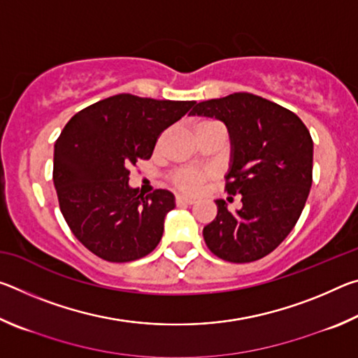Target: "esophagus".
<instances>
[{
    "mask_svg": "<svg viewBox=\"0 0 358 358\" xmlns=\"http://www.w3.org/2000/svg\"><path fill=\"white\" fill-rule=\"evenodd\" d=\"M175 202H177V205H192L194 199L185 197V196H177V197H175Z\"/></svg>",
    "mask_w": 358,
    "mask_h": 358,
    "instance_id": "obj_1",
    "label": "esophagus"
}]
</instances>
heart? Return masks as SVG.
<instances>
[{
  "label": "heart",
  "instance_id": "obj_1",
  "mask_svg": "<svg viewBox=\"0 0 358 358\" xmlns=\"http://www.w3.org/2000/svg\"><path fill=\"white\" fill-rule=\"evenodd\" d=\"M201 124H220L217 121H203ZM210 173L207 171H197V169H180L173 172L172 183L178 189L185 192H196L205 181L208 180Z\"/></svg>",
  "mask_w": 358,
  "mask_h": 358
}]
</instances>
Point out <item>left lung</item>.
Wrapping results in <instances>:
<instances>
[{
  "mask_svg": "<svg viewBox=\"0 0 358 358\" xmlns=\"http://www.w3.org/2000/svg\"><path fill=\"white\" fill-rule=\"evenodd\" d=\"M191 115L221 120L232 143L226 192L241 196L235 213L216 201L203 227L208 250L234 264L265 257L290 234L313 183V138L289 108L251 93H234L194 106Z\"/></svg>",
  "mask_w": 358,
  "mask_h": 358,
  "instance_id": "8db88e82",
  "label": "left lung"
}]
</instances>
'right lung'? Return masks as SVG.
Returning <instances> with one entry per match:
<instances>
[{
    "mask_svg": "<svg viewBox=\"0 0 358 358\" xmlns=\"http://www.w3.org/2000/svg\"><path fill=\"white\" fill-rule=\"evenodd\" d=\"M196 101H157L121 93L77 112L57 138L53 183L76 238L108 262H131L161 241L175 207L166 189L129 186V169L150 159L161 132Z\"/></svg>",
    "mask_w": 358,
    "mask_h": 358,
    "instance_id": "1",
    "label": "right lung"
}]
</instances>
